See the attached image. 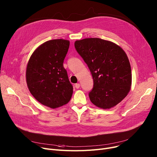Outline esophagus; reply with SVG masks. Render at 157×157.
Here are the masks:
<instances>
[{
    "label": "esophagus",
    "instance_id": "obj_1",
    "mask_svg": "<svg viewBox=\"0 0 157 157\" xmlns=\"http://www.w3.org/2000/svg\"><path fill=\"white\" fill-rule=\"evenodd\" d=\"M75 87L78 89V88H79V87H80V84L79 83H76V85H75Z\"/></svg>",
    "mask_w": 157,
    "mask_h": 157
}]
</instances>
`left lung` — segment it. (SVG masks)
Here are the masks:
<instances>
[{
  "label": "left lung",
  "mask_w": 157,
  "mask_h": 157,
  "mask_svg": "<svg viewBox=\"0 0 157 157\" xmlns=\"http://www.w3.org/2000/svg\"><path fill=\"white\" fill-rule=\"evenodd\" d=\"M74 46L92 73L91 102L103 109L120 103L130 92L131 67L124 50L111 41L100 38L76 40Z\"/></svg>",
  "instance_id": "1"
}]
</instances>
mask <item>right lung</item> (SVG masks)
<instances>
[{"label":"right lung","instance_id":"obj_1","mask_svg":"<svg viewBox=\"0 0 157 157\" xmlns=\"http://www.w3.org/2000/svg\"><path fill=\"white\" fill-rule=\"evenodd\" d=\"M69 44V40L62 39L48 40L35 49L27 63L30 92L40 104L52 109L67 104L73 93L63 65Z\"/></svg>","mask_w":157,"mask_h":157}]
</instances>
